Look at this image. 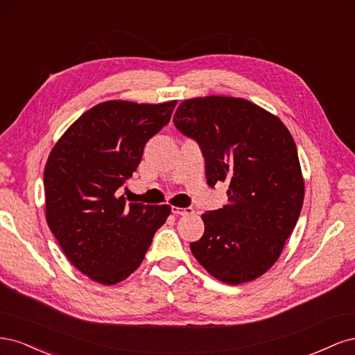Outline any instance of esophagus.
<instances>
[{
	"label": "esophagus",
	"mask_w": 355,
	"mask_h": 355,
	"mask_svg": "<svg viewBox=\"0 0 355 355\" xmlns=\"http://www.w3.org/2000/svg\"><path fill=\"white\" fill-rule=\"evenodd\" d=\"M171 213L176 214V216H185V214L194 213V209L192 207H171Z\"/></svg>",
	"instance_id": "1"
}]
</instances>
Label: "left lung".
<instances>
[{"mask_svg": "<svg viewBox=\"0 0 355 355\" xmlns=\"http://www.w3.org/2000/svg\"><path fill=\"white\" fill-rule=\"evenodd\" d=\"M173 123L200 145L207 185H230L227 206L201 214L204 234L189 244L192 254L223 283L254 280L280 257L302 210L292 135L261 106L227 96L184 101Z\"/></svg>", "mask_w": 355, "mask_h": 355, "instance_id": "left-lung-1", "label": "left lung"}]
</instances>
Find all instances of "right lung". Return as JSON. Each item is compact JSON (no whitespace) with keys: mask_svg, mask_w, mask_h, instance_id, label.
I'll use <instances>...</instances> for the list:
<instances>
[{"mask_svg":"<svg viewBox=\"0 0 355 355\" xmlns=\"http://www.w3.org/2000/svg\"><path fill=\"white\" fill-rule=\"evenodd\" d=\"M176 101H108L84 112L51 149L44 168L46 219L63 253L101 284L135 272L171 209L118 197L146 142L168 124Z\"/></svg>","mask_w":355,"mask_h":355,"instance_id":"1","label":"right lung"}]
</instances>
